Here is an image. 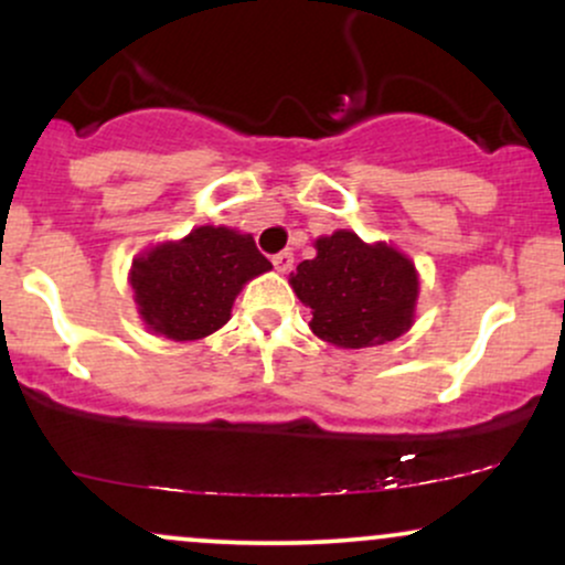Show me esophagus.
Instances as JSON below:
<instances>
[{"label":"esophagus","mask_w":565,"mask_h":565,"mask_svg":"<svg viewBox=\"0 0 565 565\" xmlns=\"http://www.w3.org/2000/svg\"><path fill=\"white\" fill-rule=\"evenodd\" d=\"M274 265H276V270L287 274V270H291V265H295V255H291L289 249L278 252V255H274Z\"/></svg>","instance_id":"34e87169"}]
</instances>
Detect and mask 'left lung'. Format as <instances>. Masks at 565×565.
Here are the masks:
<instances>
[{
    "label": "left lung",
    "instance_id": "8db88e82",
    "mask_svg": "<svg viewBox=\"0 0 565 565\" xmlns=\"http://www.w3.org/2000/svg\"><path fill=\"white\" fill-rule=\"evenodd\" d=\"M289 284L313 310V334L337 348H372L401 337L412 327L419 295L406 255L361 242L353 231L321 236L313 260L297 265Z\"/></svg>",
    "mask_w": 565,
    "mask_h": 565
}]
</instances>
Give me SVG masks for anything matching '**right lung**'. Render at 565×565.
<instances>
[{
	"mask_svg": "<svg viewBox=\"0 0 565 565\" xmlns=\"http://www.w3.org/2000/svg\"><path fill=\"white\" fill-rule=\"evenodd\" d=\"M270 268L249 233L201 225L135 257L129 284L146 327L185 342L217 332L244 284Z\"/></svg>",
	"mask_w": 565,
	"mask_h": 565,
	"instance_id": "obj_1",
	"label": "right lung"
}]
</instances>
